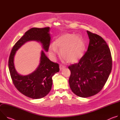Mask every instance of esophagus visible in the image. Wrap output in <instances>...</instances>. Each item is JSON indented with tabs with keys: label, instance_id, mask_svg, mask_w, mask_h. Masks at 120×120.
Instances as JSON below:
<instances>
[{
	"label": "esophagus",
	"instance_id": "1",
	"mask_svg": "<svg viewBox=\"0 0 120 120\" xmlns=\"http://www.w3.org/2000/svg\"><path fill=\"white\" fill-rule=\"evenodd\" d=\"M65 67V66H64V65H63V64H60V65H59V68H60V70H62L64 69Z\"/></svg>",
	"mask_w": 120,
	"mask_h": 120
}]
</instances>
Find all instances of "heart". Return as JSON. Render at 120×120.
<instances>
[{"label":"heart","instance_id":"1","mask_svg":"<svg viewBox=\"0 0 120 120\" xmlns=\"http://www.w3.org/2000/svg\"><path fill=\"white\" fill-rule=\"evenodd\" d=\"M61 57L68 63H75L82 56L84 44L82 38L70 33H64L58 38L49 48V54L55 59L58 50Z\"/></svg>","mask_w":120,"mask_h":120}]
</instances>
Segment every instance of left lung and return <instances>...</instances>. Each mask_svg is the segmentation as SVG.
<instances>
[{"label":"left lung","mask_w":120,"mask_h":120,"mask_svg":"<svg viewBox=\"0 0 120 120\" xmlns=\"http://www.w3.org/2000/svg\"><path fill=\"white\" fill-rule=\"evenodd\" d=\"M90 39L87 51L78 63L69 65L70 87L76 95L93 96L104 87L112 68L111 51L100 36L87 31Z\"/></svg>","instance_id":"left-lung-1"}]
</instances>
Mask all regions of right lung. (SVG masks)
I'll return each instance as SVG.
<instances>
[{"label":"right lung","instance_id":"add662e5","mask_svg":"<svg viewBox=\"0 0 120 120\" xmlns=\"http://www.w3.org/2000/svg\"><path fill=\"white\" fill-rule=\"evenodd\" d=\"M49 30L50 27H34L27 31L14 45L9 57V70L15 86L21 94L32 99L43 98L49 93L52 88V76L59 71V64L50 61L42 50L40 64L37 69L28 75H22L15 69L14 56L16 51L29 41L40 42L43 48L48 52L51 40Z\"/></svg>","mask_w":120,"mask_h":120}]
</instances>
